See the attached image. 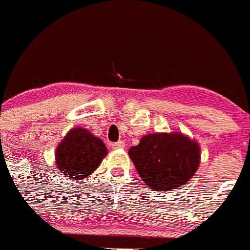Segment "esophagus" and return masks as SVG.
Listing matches in <instances>:
<instances>
[{"instance_id": "1", "label": "esophagus", "mask_w": 250, "mask_h": 250, "mask_svg": "<svg viewBox=\"0 0 250 250\" xmlns=\"http://www.w3.org/2000/svg\"><path fill=\"white\" fill-rule=\"evenodd\" d=\"M111 146L113 149H123L125 148V142L118 141V142H116V143H112Z\"/></svg>"}]
</instances>
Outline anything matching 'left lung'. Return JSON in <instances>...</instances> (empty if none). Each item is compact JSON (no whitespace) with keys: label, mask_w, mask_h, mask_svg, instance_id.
Instances as JSON below:
<instances>
[{"label":"left lung","mask_w":250,"mask_h":250,"mask_svg":"<svg viewBox=\"0 0 250 250\" xmlns=\"http://www.w3.org/2000/svg\"><path fill=\"white\" fill-rule=\"evenodd\" d=\"M142 180L155 191L185 185L200 164V146L180 133H155L129 149Z\"/></svg>","instance_id":"8db88e82"}]
</instances>
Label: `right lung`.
Listing matches in <instances>:
<instances>
[{
  "mask_svg": "<svg viewBox=\"0 0 250 250\" xmlns=\"http://www.w3.org/2000/svg\"><path fill=\"white\" fill-rule=\"evenodd\" d=\"M106 154L101 139L83 128H74L58 146L55 163L67 179L81 180L97 169Z\"/></svg>",
  "mask_w": 250,
  "mask_h": 250,
  "instance_id": "add662e5",
  "label": "right lung"
}]
</instances>
